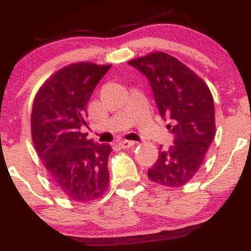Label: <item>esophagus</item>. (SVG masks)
<instances>
[{
  "instance_id": "1",
  "label": "esophagus",
  "mask_w": 251,
  "mask_h": 251,
  "mask_svg": "<svg viewBox=\"0 0 251 251\" xmlns=\"http://www.w3.org/2000/svg\"><path fill=\"white\" fill-rule=\"evenodd\" d=\"M119 146L123 148V149H128V148L134 146V142L133 141H126V139H124V141L119 142Z\"/></svg>"
}]
</instances>
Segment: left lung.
<instances>
[{
	"label": "left lung",
	"mask_w": 251,
	"mask_h": 251,
	"mask_svg": "<svg viewBox=\"0 0 251 251\" xmlns=\"http://www.w3.org/2000/svg\"><path fill=\"white\" fill-rule=\"evenodd\" d=\"M149 80L154 99L174 143L161 150L148 170L150 180L165 186L185 185L197 173L215 136V112L207 84L188 66L162 51L128 61Z\"/></svg>",
	"instance_id": "obj_1"
}]
</instances>
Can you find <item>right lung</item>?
I'll return each mask as SVG.
<instances>
[{
    "label": "right lung",
    "mask_w": 251,
    "mask_h": 251,
    "mask_svg": "<svg viewBox=\"0 0 251 251\" xmlns=\"http://www.w3.org/2000/svg\"><path fill=\"white\" fill-rule=\"evenodd\" d=\"M112 65L72 63L57 71L36 94L31 134L51 183L72 201L99 199L109 185V144L80 132L92 91Z\"/></svg>",
    "instance_id": "right-lung-1"
}]
</instances>
